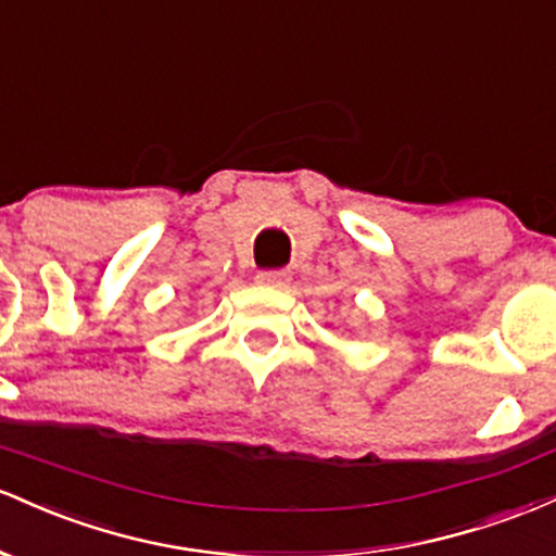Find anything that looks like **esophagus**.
I'll return each mask as SVG.
<instances>
[{"mask_svg":"<svg viewBox=\"0 0 556 556\" xmlns=\"http://www.w3.org/2000/svg\"><path fill=\"white\" fill-rule=\"evenodd\" d=\"M257 283L270 286V289H286V286L291 283V276H289V273H283V270H278V273H260Z\"/></svg>","mask_w":556,"mask_h":556,"instance_id":"obj_1","label":"esophagus"}]
</instances>
